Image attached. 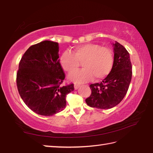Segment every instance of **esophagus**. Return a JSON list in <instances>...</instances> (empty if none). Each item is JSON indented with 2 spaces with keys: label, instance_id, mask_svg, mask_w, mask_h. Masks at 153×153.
I'll use <instances>...</instances> for the list:
<instances>
[{
  "label": "esophagus",
  "instance_id": "obj_1",
  "mask_svg": "<svg viewBox=\"0 0 153 153\" xmlns=\"http://www.w3.org/2000/svg\"><path fill=\"white\" fill-rule=\"evenodd\" d=\"M79 86H80V85H76V84H75V85H74V89H75V90L78 89V88H79Z\"/></svg>",
  "mask_w": 153,
  "mask_h": 153
}]
</instances>
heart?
Returning a JSON list of instances; mask_svg holds the SVG:
<instances>
[{
  "instance_id": "1",
  "label": "heart",
  "mask_w": 153,
  "mask_h": 153,
  "mask_svg": "<svg viewBox=\"0 0 153 153\" xmlns=\"http://www.w3.org/2000/svg\"><path fill=\"white\" fill-rule=\"evenodd\" d=\"M60 63L68 73L76 71L82 63L83 69L73 73L69 77L74 82L82 83L92 78L94 80H100L106 77L113 67L114 55L108 47L89 43L75 47L73 53L64 51Z\"/></svg>"
}]
</instances>
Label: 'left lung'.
<instances>
[{"label": "left lung", "mask_w": 153, "mask_h": 153, "mask_svg": "<svg viewBox=\"0 0 153 153\" xmlns=\"http://www.w3.org/2000/svg\"><path fill=\"white\" fill-rule=\"evenodd\" d=\"M114 59L111 72L100 83L91 84L92 93L85 101L98 109H110L122 100L127 94L132 76L129 53L117 42L113 43Z\"/></svg>", "instance_id": "left-lung-1"}]
</instances>
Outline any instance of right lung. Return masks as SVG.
Masks as SVG:
<instances>
[{
    "mask_svg": "<svg viewBox=\"0 0 153 153\" xmlns=\"http://www.w3.org/2000/svg\"><path fill=\"white\" fill-rule=\"evenodd\" d=\"M59 44L43 41L30 46L19 63L16 85L20 97L35 113L51 116L66 107L74 84L63 85L65 74L59 60Z\"/></svg>",
    "mask_w": 153,
    "mask_h": 153,
    "instance_id": "obj_1",
    "label": "right lung"
}]
</instances>
